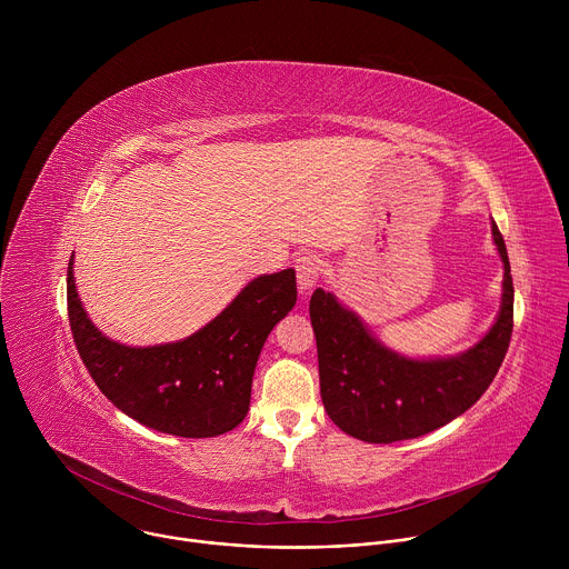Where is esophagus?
Returning <instances> with one entry per match:
<instances>
[{
    "instance_id": "1",
    "label": "esophagus",
    "mask_w": 569,
    "mask_h": 569,
    "mask_svg": "<svg viewBox=\"0 0 569 569\" xmlns=\"http://www.w3.org/2000/svg\"><path fill=\"white\" fill-rule=\"evenodd\" d=\"M297 283L301 288V292H308L321 277L323 270V261L317 254H306L297 259Z\"/></svg>"
}]
</instances>
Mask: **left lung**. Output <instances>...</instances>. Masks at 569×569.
Wrapping results in <instances>:
<instances>
[{
	"mask_svg": "<svg viewBox=\"0 0 569 569\" xmlns=\"http://www.w3.org/2000/svg\"><path fill=\"white\" fill-rule=\"evenodd\" d=\"M493 240L505 263L500 315L489 333L455 358H402L331 292H312L321 402L342 432L367 443L417 439L463 415L489 389L513 333V279L496 222Z\"/></svg>",
	"mask_w": 569,
	"mask_h": 569,
	"instance_id": "obj_1",
	"label": "left lung"
}]
</instances>
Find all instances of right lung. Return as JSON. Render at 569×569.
<instances>
[{
	"instance_id": "1",
	"label": "right lung",
	"mask_w": 569,
	"mask_h": 569,
	"mask_svg": "<svg viewBox=\"0 0 569 569\" xmlns=\"http://www.w3.org/2000/svg\"><path fill=\"white\" fill-rule=\"evenodd\" d=\"M295 301L292 268L263 274L187 340L126 347L90 321L76 292L71 261L67 268L71 336L97 387L141 426L187 439L224 435L246 419L261 349Z\"/></svg>"
}]
</instances>
